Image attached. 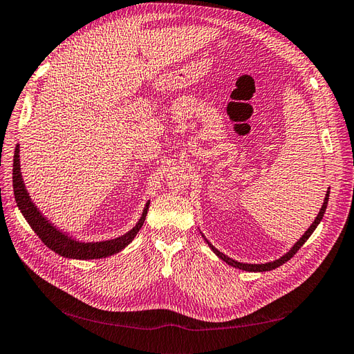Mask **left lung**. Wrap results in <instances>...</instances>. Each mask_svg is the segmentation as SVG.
Returning a JSON list of instances; mask_svg holds the SVG:
<instances>
[{"mask_svg":"<svg viewBox=\"0 0 354 354\" xmlns=\"http://www.w3.org/2000/svg\"><path fill=\"white\" fill-rule=\"evenodd\" d=\"M328 199H329V187H328V192L325 194V199H324V205H322V208H320V211H319V214L316 216V218H315V221L310 224V227L306 230V233L303 234L301 238H299L294 245H292V248L289 250L286 254H283L282 257H279V259L277 260H273V261H269V263H261V264H251V263H241V261H236V260H233V259H230V257H227L226 254H223V252H220L216 246H214L205 236H203V233L201 232V234H202V238H203V241H205L207 243H208V246L211 248V251L216 254L218 259H221L224 263L226 264H229V266H232V267H234V269H239V270H245V272H269V270H273V269H276V267H279V266H282L283 263H286L288 260H291L292 257H294V254L301 248V246L304 245V242L312 236V233L316 230V227L319 226V223H320V220L324 218V214H325V211H326V207H328Z\"/></svg>","mask_w":354,"mask_h":354,"instance_id":"obj_1","label":"left lung"}]
</instances>
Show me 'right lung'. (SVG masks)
I'll use <instances>...</instances> for the list:
<instances>
[{"label": "right lung", "mask_w": 354, "mask_h": 354, "mask_svg": "<svg viewBox=\"0 0 354 354\" xmlns=\"http://www.w3.org/2000/svg\"><path fill=\"white\" fill-rule=\"evenodd\" d=\"M19 152L20 151L17 145L15 151V159H13V190H15L17 207L20 212H22L25 220L29 223L32 230L37 233V236L44 242L51 251L65 257V259L94 260V259H106V257L120 252L125 248L127 245H130L133 242V239L137 236L138 230H140L143 226L151 201L146 202L142 217L138 218L136 226L131 230L121 234V236H118L115 239H108V241H99V242L78 241L69 236V234L63 230L57 229L55 224H51L50 220H47V217L42 216V212L37 208L35 203L32 202L24 183L22 171H20Z\"/></svg>", "instance_id": "right-lung-1"}]
</instances>
